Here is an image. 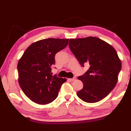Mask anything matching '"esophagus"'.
<instances>
[{
    "mask_svg": "<svg viewBox=\"0 0 131 131\" xmlns=\"http://www.w3.org/2000/svg\"><path fill=\"white\" fill-rule=\"evenodd\" d=\"M76 77H73V78H72V79H68V80L69 81H74L75 80H76Z\"/></svg>",
    "mask_w": 131,
    "mask_h": 131,
    "instance_id": "34e87169",
    "label": "esophagus"
}]
</instances>
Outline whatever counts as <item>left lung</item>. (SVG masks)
<instances>
[{"label": "left lung", "instance_id": "left-lung-1", "mask_svg": "<svg viewBox=\"0 0 131 131\" xmlns=\"http://www.w3.org/2000/svg\"><path fill=\"white\" fill-rule=\"evenodd\" d=\"M69 46L82 66L90 65L85 74L78 77L84 86L77 96L88 103L105 98L116 86L121 69L116 50L106 41L91 36L70 39Z\"/></svg>", "mask_w": 131, "mask_h": 131}]
</instances>
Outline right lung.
Here are the masks:
<instances>
[{"mask_svg":"<svg viewBox=\"0 0 131 131\" xmlns=\"http://www.w3.org/2000/svg\"><path fill=\"white\" fill-rule=\"evenodd\" d=\"M69 39L48 38L29 46L17 65L18 83L31 101L39 105L54 101L66 79L52 76L51 66L55 55L65 48Z\"/></svg>","mask_w":131,"mask_h":131,"instance_id":"obj_1","label":"right lung"}]
</instances>
